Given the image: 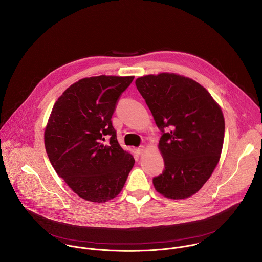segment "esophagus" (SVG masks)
<instances>
[{"label": "esophagus", "mask_w": 262, "mask_h": 262, "mask_svg": "<svg viewBox=\"0 0 262 262\" xmlns=\"http://www.w3.org/2000/svg\"><path fill=\"white\" fill-rule=\"evenodd\" d=\"M144 152V146H140V147H138L137 149H136V154L137 155H142Z\"/></svg>", "instance_id": "1"}]
</instances>
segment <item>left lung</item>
Returning a JSON list of instances; mask_svg holds the SVG:
<instances>
[{"label":"left lung","mask_w":262,"mask_h":262,"mask_svg":"<svg viewBox=\"0 0 262 262\" xmlns=\"http://www.w3.org/2000/svg\"><path fill=\"white\" fill-rule=\"evenodd\" d=\"M162 131L159 148L163 174L156 190L171 199L199 191L215 169L223 149L225 119L210 93L196 81L174 73L146 75L135 81Z\"/></svg>","instance_id":"8db88e82"}]
</instances>
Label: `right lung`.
I'll return each instance as SVG.
<instances>
[{"label":"right lung","instance_id":"obj_1","mask_svg":"<svg viewBox=\"0 0 262 262\" xmlns=\"http://www.w3.org/2000/svg\"><path fill=\"white\" fill-rule=\"evenodd\" d=\"M134 76L83 78L55 102L45 131L52 166L81 198L105 202L123 189L135 160L117 140L112 116Z\"/></svg>","mask_w":262,"mask_h":262}]
</instances>
